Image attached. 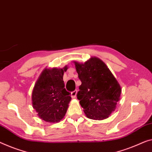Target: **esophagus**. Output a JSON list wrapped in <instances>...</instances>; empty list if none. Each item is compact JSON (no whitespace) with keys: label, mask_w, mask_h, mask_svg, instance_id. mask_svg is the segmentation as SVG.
<instances>
[{"label":"esophagus","mask_w":152,"mask_h":152,"mask_svg":"<svg viewBox=\"0 0 152 152\" xmlns=\"http://www.w3.org/2000/svg\"><path fill=\"white\" fill-rule=\"evenodd\" d=\"M76 95H77V90L74 91H72L71 93V96H72V98H75Z\"/></svg>","instance_id":"34e87169"}]
</instances>
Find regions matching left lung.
<instances>
[{"mask_svg": "<svg viewBox=\"0 0 152 152\" xmlns=\"http://www.w3.org/2000/svg\"><path fill=\"white\" fill-rule=\"evenodd\" d=\"M81 80L77 98L88 118L102 120L115 111L121 88L106 65L98 57L85 63L74 61Z\"/></svg>", "mask_w": 152, "mask_h": 152, "instance_id": "1", "label": "left lung"}]
</instances>
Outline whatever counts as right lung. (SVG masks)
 Masks as SVG:
<instances>
[{"label":"right lung","mask_w":152,"mask_h":152,"mask_svg":"<svg viewBox=\"0 0 152 152\" xmlns=\"http://www.w3.org/2000/svg\"><path fill=\"white\" fill-rule=\"evenodd\" d=\"M68 67L46 68L37 79L32 93V104L40 119L49 123L60 121L71 100L65 89L63 74Z\"/></svg>","instance_id":"add662e5"}]
</instances>
